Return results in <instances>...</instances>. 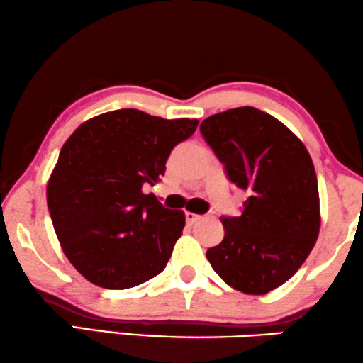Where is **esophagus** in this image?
<instances>
[{"label":"esophagus","instance_id":"1","mask_svg":"<svg viewBox=\"0 0 363 363\" xmlns=\"http://www.w3.org/2000/svg\"><path fill=\"white\" fill-rule=\"evenodd\" d=\"M185 218H186V223L188 224H194V223H198L199 219H201V216H199V214H194V213H186Z\"/></svg>","mask_w":363,"mask_h":363}]
</instances>
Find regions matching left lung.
<instances>
[{
    "instance_id": "8db88e82",
    "label": "left lung",
    "mask_w": 363,
    "mask_h": 363,
    "mask_svg": "<svg viewBox=\"0 0 363 363\" xmlns=\"http://www.w3.org/2000/svg\"><path fill=\"white\" fill-rule=\"evenodd\" d=\"M225 175L247 191L239 216H223L224 239L208 249L214 272L247 295H265L295 275L316 244L318 178L295 134L260 109L213 114L199 125Z\"/></svg>"
}]
</instances>
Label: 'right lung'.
<instances>
[{"label":"right lung","mask_w":363,"mask_h":363,"mask_svg":"<svg viewBox=\"0 0 363 363\" xmlns=\"http://www.w3.org/2000/svg\"><path fill=\"white\" fill-rule=\"evenodd\" d=\"M198 119H164L116 109L83 123L60 150L47 185V206L70 264L96 286L125 290L165 269L185 228L154 186L177 144Z\"/></svg>","instance_id":"obj_1"}]
</instances>
